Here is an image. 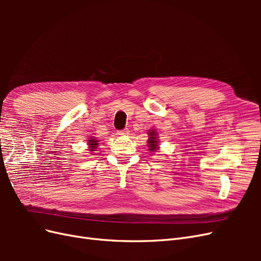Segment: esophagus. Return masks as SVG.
I'll use <instances>...</instances> for the list:
<instances>
[{"label":"esophagus","mask_w":261,"mask_h":261,"mask_svg":"<svg viewBox=\"0 0 261 261\" xmlns=\"http://www.w3.org/2000/svg\"><path fill=\"white\" fill-rule=\"evenodd\" d=\"M128 129H123V130H120V132H117V135H120V136H124V135H128Z\"/></svg>","instance_id":"34e87169"}]
</instances>
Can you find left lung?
<instances>
[{"mask_svg":"<svg viewBox=\"0 0 261 261\" xmlns=\"http://www.w3.org/2000/svg\"><path fill=\"white\" fill-rule=\"evenodd\" d=\"M148 150L150 152H156L159 150V137L155 129H149L148 132Z\"/></svg>","mask_w":261,"mask_h":261,"instance_id":"8db88e82","label":"left lung"}]
</instances>
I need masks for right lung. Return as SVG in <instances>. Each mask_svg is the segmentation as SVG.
Instances as JSON below:
<instances>
[{
	"label": "right lung",
	"instance_id": "obj_1",
	"mask_svg": "<svg viewBox=\"0 0 261 261\" xmlns=\"http://www.w3.org/2000/svg\"><path fill=\"white\" fill-rule=\"evenodd\" d=\"M87 145H88V151H90V153H93V151H97V148L99 146V140L96 139V137H89L88 138V143H87Z\"/></svg>",
	"mask_w": 261,
	"mask_h": 261
}]
</instances>
